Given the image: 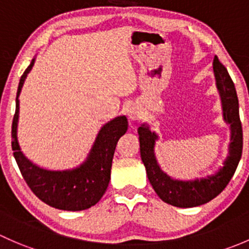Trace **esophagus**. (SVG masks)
I'll return each mask as SVG.
<instances>
[{
    "mask_svg": "<svg viewBox=\"0 0 249 249\" xmlns=\"http://www.w3.org/2000/svg\"><path fill=\"white\" fill-rule=\"evenodd\" d=\"M127 114H129V118L131 120H137L139 118H141V112L137 107H130L129 110H127Z\"/></svg>",
    "mask_w": 249,
    "mask_h": 249,
    "instance_id": "esophagus-1",
    "label": "esophagus"
}]
</instances>
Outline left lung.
<instances>
[{
    "label": "left lung",
    "instance_id": "left-lung-1",
    "mask_svg": "<svg viewBox=\"0 0 249 249\" xmlns=\"http://www.w3.org/2000/svg\"><path fill=\"white\" fill-rule=\"evenodd\" d=\"M213 71L217 80V88L222 97L224 119L231 127L229 157L224 161V166L215 175L208 176L207 178L202 179L187 180V182L170 178L166 173L160 170L155 160L154 143L158 139L157 135L150 131L145 125L139 127L141 159L145 166L148 179L158 196L162 201L176 207H195L214 199L230 182L242 155V124L238 113V99L235 84L228 73V70L217 56L213 60Z\"/></svg>",
    "mask_w": 249,
    "mask_h": 249
}]
</instances>
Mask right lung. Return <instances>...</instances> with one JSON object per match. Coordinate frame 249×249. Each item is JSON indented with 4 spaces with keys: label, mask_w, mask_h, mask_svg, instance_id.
I'll return each mask as SVG.
<instances>
[{
    "label": "right lung",
    "mask_w": 249,
    "mask_h": 249,
    "mask_svg": "<svg viewBox=\"0 0 249 249\" xmlns=\"http://www.w3.org/2000/svg\"><path fill=\"white\" fill-rule=\"evenodd\" d=\"M35 60L20 78L17 91L16 114L12 124V149L20 172L34 194L47 205L57 210L82 211L100 201L110 179L113 155L120 137L126 132L127 119L122 115L110 120L100 130L88 160L71 171H48L32 164L20 150L17 137L19 97L27 73Z\"/></svg>",
    "instance_id": "1"
}]
</instances>
